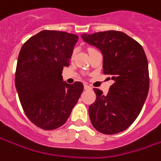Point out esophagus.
I'll use <instances>...</instances> for the list:
<instances>
[{
    "label": "esophagus",
    "instance_id": "1",
    "mask_svg": "<svg viewBox=\"0 0 161 161\" xmlns=\"http://www.w3.org/2000/svg\"><path fill=\"white\" fill-rule=\"evenodd\" d=\"M85 90H90V89H91V86H89V85H85Z\"/></svg>",
    "mask_w": 161,
    "mask_h": 161
}]
</instances>
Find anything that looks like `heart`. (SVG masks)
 <instances>
[{
	"mask_svg": "<svg viewBox=\"0 0 161 161\" xmlns=\"http://www.w3.org/2000/svg\"><path fill=\"white\" fill-rule=\"evenodd\" d=\"M91 50H93V49H92V48L90 49V51H91ZM75 53H76V50H74V51H73V53H72V56H74V55H75Z\"/></svg>",
	"mask_w": 161,
	"mask_h": 161,
	"instance_id": "obj_1",
	"label": "heart"
}]
</instances>
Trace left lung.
Here are the masks:
<instances>
[{
  "label": "left lung",
  "mask_w": 161,
  "mask_h": 161,
  "mask_svg": "<svg viewBox=\"0 0 161 161\" xmlns=\"http://www.w3.org/2000/svg\"><path fill=\"white\" fill-rule=\"evenodd\" d=\"M81 37L101 51L103 73L114 80L107 95L94 89L96 100L89 107L92 124L106 135L122 132L134 122L147 98L150 81L145 51L137 41L118 31Z\"/></svg>",
  "instance_id": "8db88e82"
}]
</instances>
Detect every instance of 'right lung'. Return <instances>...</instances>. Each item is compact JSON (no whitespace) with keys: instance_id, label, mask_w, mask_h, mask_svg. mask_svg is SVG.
<instances>
[{"instance_id":"1","label":"right lung","mask_w":161,"mask_h":161,"mask_svg":"<svg viewBox=\"0 0 161 161\" xmlns=\"http://www.w3.org/2000/svg\"><path fill=\"white\" fill-rule=\"evenodd\" d=\"M77 40L76 34L45 30L30 38L20 50L16 92L26 116L42 130L62 126L84 90L81 82L69 85L62 76Z\"/></svg>"}]
</instances>
